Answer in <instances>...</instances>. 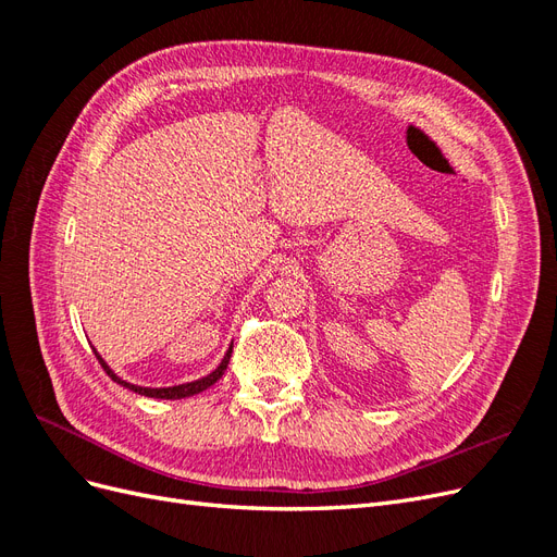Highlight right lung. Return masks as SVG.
<instances>
[{
    "mask_svg": "<svg viewBox=\"0 0 557 557\" xmlns=\"http://www.w3.org/2000/svg\"><path fill=\"white\" fill-rule=\"evenodd\" d=\"M92 350H95V348H92ZM95 356H97L99 364L104 367V372L111 376V381H115L117 385L127 387V391H132V393H139V395H146V397H156V399H183V397H190V395H197V393H201V391H207V387H211L218 379H221V376L225 374V369H227V364H230V356H232V346L227 348L225 358L221 360V364H218V367L213 369L211 374L201 376V379H197V381H190V383L172 385V387H144V385L127 383V381H123L121 376H115V374H113V369L102 360V356H99L97 350H95Z\"/></svg>",
    "mask_w": 557,
    "mask_h": 557,
    "instance_id": "1",
    "label": "right lung"
}]
</instances>
